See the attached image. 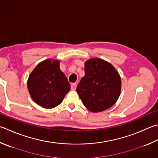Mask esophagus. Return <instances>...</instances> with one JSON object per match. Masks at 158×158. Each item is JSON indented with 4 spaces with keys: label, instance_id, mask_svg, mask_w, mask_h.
I'll return each mask as SVG.
<instances>
[{
    "label": "esophagus",
    "instance_id": "esophagus-1",
    "mask_svg": "<svg viewBox=\"0 0 158 158\" xmlns=\"http://www.w3.org/2000/svg\"><path fill=\"white\" fill-rule=\"evenodd\" d=\"M70 86H71V90H75L76 88H77V84H75V83H74V84H72Z\"/></svg>",
    "mask_w": 158,
    "mask_h": 158
}]
</instances>
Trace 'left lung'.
I'll return each mask as SVG.
<instances>
[{
    "mask_svg": "<svg viewBox=\"0 0 158 158\" xmlns=\"http://www.w3.org/2000/svg\"><path fill=\"white\" fill-rule=\"evenodd\" d=\"M85 75L77 86L83 104L93 113L104 111L115 104L121 93L122 81L110 63L99 58L85 62Z\"/></svg>",
    "mask_w": 158,
    "mask_h": 158,
    "instance_id": "8db88e82",
    "label": "left lung"
}]
</instances>
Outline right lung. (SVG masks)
Here are the masks:
<instances>
[{"instance_id": "1", "label": "right lung", "mask_w": 158, "mask_h": 158, "mask_svg": "<svg viewBox=\"0 0 158 158\" xmlns=\"http://www.w3.org/2000/svg\"><path fill=\"white\" fill-rule=\"evenodd\" d=\"M60 61L48 59L36 65L27 79V89L33 101L46 109L59 105L70 90L67 77L60 70Z\"/></svg>"}]
</instances>
